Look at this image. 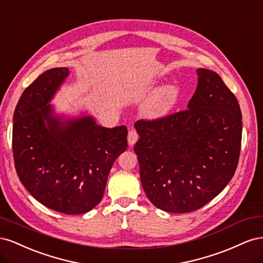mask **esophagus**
I'll list each match as a JSON object with an SVG mask.
<instances>
[{"label": "esophagus", "mask_w": 263, "mask_h": 263, "mask_svg": "<svg viewBox=\"0 0 263 263\" xmlns=\"http://www.w3.org/2000/svg\"><path fill=\"white\" fill-rule=\"evenodd\" d=\"M128 144H129V146H133V145H135V142L137 141V139H138V134H137V132L135 130V129H130L129 132H128Z\"/></svg>", "instance_id": "obj_1"}]
</instances>
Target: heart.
Returning a JSON list of instances; mask_svg holds the SVG:
<instances>
[{"instance_id": "b5f03b06", "label": "heart", "mask_w": 263, "mask_h": 263, "mask_svg": "<svg viewBox=\"0 0 263 263\" xmlns=\"http://www.w3.org/2000/svg\"><path fill=\"white\" fill-rule=\"evenodd\" d=\"M179 97V90L176 85L168 84L159 87L150 95L142 105L141 112L150 118H159L165 116L173 108Z\"/></svg>"}]
</instances>
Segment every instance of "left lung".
<instances>
[{
  "label": "left lung",
  "mask_w": 263,
  "mask_h": 263,
  "mask_svg": "<svg viewBox=\"0 0 263 263\" xmlns=\"http://www.w3.org/2000/svg\"><path fill=\"white\" fill-rule=\"evenodd\" d=\"M196 73L186 109L135 123L142 187L156 208L170 213L203 208L226 187L239 160V103L216 72Z\"/></svg>",
  "instance_id": "8db88e82"
}]
</instances>
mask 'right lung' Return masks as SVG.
Masks as SVG:
<instances>
[{"mask_svg":"<svg viewBox=\"0 0 263 263\" xmlns=\"http://www.w3.org/2000/svg\"><path fill=\"white\" fill-rule=\"evenodd\" d=\"M69 73L53 68L26 87L14 112L12 141L23 185L46 208L73 215L101 202L110 168L127 148V127L54 116L48 103Z\"/></svg>","mask_w":263,"mask_h":263,"instance_id":"1","label":"right lung"}]
</instances>
